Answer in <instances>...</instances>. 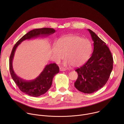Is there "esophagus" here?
<instances>
[{
  "label": "esophagus",
  "instance_id": "1",
  "mask_svg": "<svg viewBox=\"0 0 124 124\" xmlns=\"http://www.w3.org/2000/svg\"><path fill=\"white\" fill-rule=\"evenodd\" d=\"M66 70V69L64 67H60V71H65V70Z\"/></svg>",
  "mask_w": 124,
  "mask_h": 124
}]
</instances>
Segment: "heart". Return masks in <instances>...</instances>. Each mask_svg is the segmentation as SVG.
<instances>
[{
	"label": "heart",
	"instance_id": "b5f03b06",
	"mask_svg": "<svg viewBox=\"0 0 124 124\" xmlns=\"http://www.w3.org/2000/svg\"><path fill=\"white\" fill-rule=\"evenodd\" d=\"M57 47H54L52 53L58 60L66 59L65 65L78 67L89 59L92 52V44L86 38L75 35H67L59 38L57 41Z\"/></svg>",
	"mask_w": 124,
	"mask_h": 124
}]
</instances>
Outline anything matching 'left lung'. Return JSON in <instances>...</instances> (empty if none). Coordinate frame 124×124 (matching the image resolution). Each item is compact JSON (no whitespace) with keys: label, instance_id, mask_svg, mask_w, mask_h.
<instances>
[{"label":"left lung","instance_id":"1","mask_svg":"<svg viewBox=\"0 0 124 124\" xmlns=\"http://www.w3.org/2000/svg\"><path fill=\"white\" fill-rule=\"evenodd\" d=\"M94 42V50L87 62L75 70L78 78L74 85L79 91L91 94L107 82L113 69V57L106 44L91 30L88 29Z\"/></svg>","mask_w":124,"mask_h":124}]
</instances>
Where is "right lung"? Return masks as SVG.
Here are the masks:
<instances>
[{"label":"right lung","mask_w":124,"mask_h":124,"mask_svg":"<svg viewBox=\"0 0 124 124\" xmlns=\"http://www.w3.org/2000/svg\"><path fill=\"white\" fill-rule=\"evenodd\" d=\"M55 32L54 28H43L35 29L28 32L22 37L14 46L9 60V68L11 77L20 90L23 93L34 97H39L46 93L52 85V79L59 71V67L55 63L46 66L40 74L34 79L25 80L17 77L13 68V60L15 52L18 46L25 40L46 37Z\"/></svg>","instance_id":"1"}]
</instances>
